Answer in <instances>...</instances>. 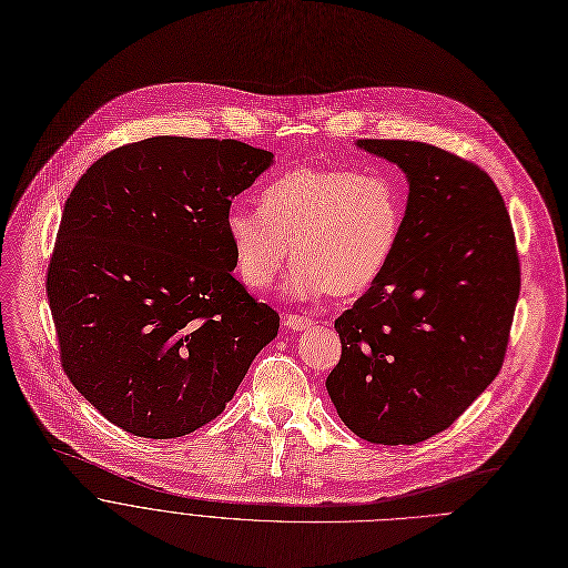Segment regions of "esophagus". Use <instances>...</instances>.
I'll use <instances>...</instances> for the list:
<instances>
[{
	"mask_svg": "<svg viewBox=\"0 0 568 568\" xmlns=\"http://www.w3.org/2000/svg\"><path fill=\"white\" fill-rule=\"evenodd\" d=\"M284 324H286L288 328H293V331H304V328L313 326V324H315V320H313V317H308V315H300V313H288V315L284 317Z\"/></svg>",
	"mask_w": 568,
	"mask_h": 568,
	"instance_id": "esophagus-1",
	"label": "esophagus"
}]
</instances>
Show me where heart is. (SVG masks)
Masks as SVG:
<instances>
[{"label":"heart","instance_id":"heart-1","mask_svg":"<svg viewBox=\"0 0 568 568\" xmlns=\"http://www.w3.org/2000/svg\"><path fill=\"white\" fill-rule=\"evenodd\" d=\"M403 223L405 196L389 174L297 165L264 187L260 210L233 207L225 235L235 273L253 291L268 288L295 255L291 295L328 288L356 297L387 271Z\"/></svg>","mask_w":568,"mask_h":568}]
</instances>
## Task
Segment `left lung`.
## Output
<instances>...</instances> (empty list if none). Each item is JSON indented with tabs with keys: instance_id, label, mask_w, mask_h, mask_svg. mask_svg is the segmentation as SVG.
Returning <instances> with one entry per match:
<instances>
[{
	"instance_id": "left-lung-1",
	"label": "left lung",
	"mask_w": 568,
	"mask_h": 568,
	"mask_svg": "<svg viewBox=\"0 0 568 568\" xmlns=\"http://www.w3.org/2000/svg\"><path fill=\"white\" fill-rule=\"evenodd\" d=\"M409 181L383 277L335 320L343 356L326 378L345 425L414 445L455 423L497 378L521 286L510 214L486 170L418 141L363 139Z\"/></svg>"
}]
</instances>
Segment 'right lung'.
<instances>
[{
    "label": "right lung",
    "mask_w": 568,
    "mask_h": 568,
    "mask_svg": "<svg viewBox=\"0 0 568 568\" xmlns=\"http://www.w3.org/2000/svg\"><path fill=\"white\" fill-rule=\"evenodd\" d=\"M271 161L233 139L154 136L106 152L71 190L47 297L64 374L113 425L143 438L207 425L277 335L225 235Z\"/></svg>",
    "instance_id": "add662e5"
}]
</instances>
